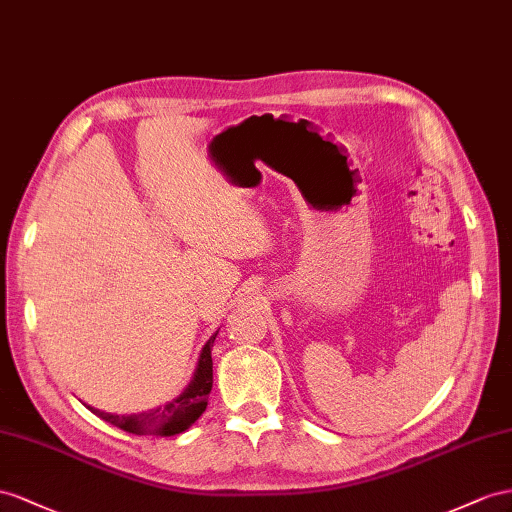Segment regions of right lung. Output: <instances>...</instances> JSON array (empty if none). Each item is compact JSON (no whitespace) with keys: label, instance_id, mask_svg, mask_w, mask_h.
<instances>
[{"label":"right lung","instance_id":"right-lung-1","mask_svg":"<svg viewBox=\"0 0 512 512\" xmlns=\"http://www.w3.org/2000/svg\"><path fill=\"white\" fill-rule=\"evenodd\" d=\"M216 335L218 331L209 337L207 344L203 346L199 363H196V370L188 387L170 402L155 406V409L131 413V415H116V413L99 411L95 406H88V404L86 406L97 417H101L103 422H108L125 432H131V435H155V437L179 435V432L188 430L207 409V396L209 391H212V383H214L212 346H214Z\"/></svg>","mask_w":512,"mask_h":512}]
</instances>
